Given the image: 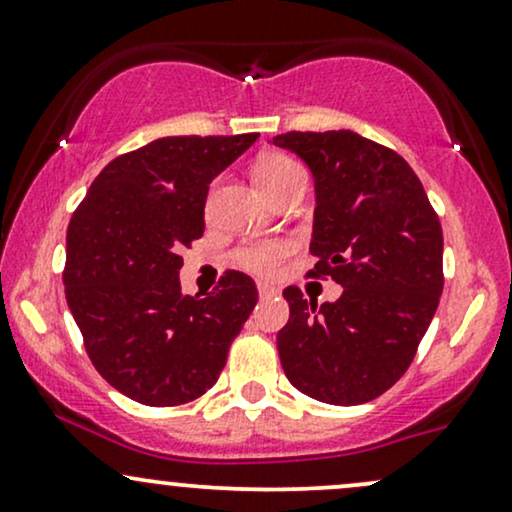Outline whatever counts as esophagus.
Masks as SVG:
<instances>
[{
  "label": "esophagus",
  "mask_w": 512,
  "mask_h": 512,
  "mask_svg": "<svg viewBox=\"0 0 512 512\" xmlns=\"http://www.w3.org/2000/svg\"><path fill=\"white\" fill-rule=\"evenodd\" d=\"M257 291H260V298H272V295L279 293L276 291V286H272V283H267V281L257 283Z\"/></svg>",
  "instance_id": "34e87169"
}]
</instances>
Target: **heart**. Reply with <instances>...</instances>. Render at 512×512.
<instances>
[{"label":"heart","mask_w":512,"mask_h":512,"mask_svg":"<svg viewBox=\"0 0 512 512\" xmlns=\"http://www.w3.org/2000/svg\"><path fill=\"white\" fill-rule=\"evenodd\" d=\"M252 176H255L262 193L269 195L272 190L291 181V178L303 176V171H300V166L295 164L291 157L281 155V152H267V155H262L255 162ZM286 252L288 243H255L240 248L236 257L245 269H250V272H272Z\"/></svg>","instance_id":"obj_1"}]
</instances>
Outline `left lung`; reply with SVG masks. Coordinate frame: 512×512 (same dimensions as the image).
I'll list each match as a JSON object with an SVG mask.
<instances>
[{
	"mask_svg": "<svg viewBox=\"0 0 512 512\" xmlns=\"http://www.w3.org/2000/svg\"><path fill=\"white\" fill-rule=\"evenodd\" d=\"M315 181L312 276H331L336 303L283 291L291 317L276 334L281 367L305 396L360 405L410 367L443 291V233L420 178L389 147L353 131L283 133Z\"/></svg>",
	"mask_w": 512,
	"mask_h": 512,
	"instance_id": "left-lung-1",
	"label": "left lung"
}]
</instances>
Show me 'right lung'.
<instances>
[{"mask_svg":"<svg viewBox=\"0 0 512 512\" xmlns=\"http://www.w3.org/2000/svg\"><path fill=\"white\" fill-rule=\"evenodd\" d=\"M260 133L171 135L116 157L66 233V303L92 365L143 405H181L217 384L257 305L255 281L226 272L214 293L183 295V245L205 231L209 183Z\"/></svg>","mask_w":512,"mask_h":512,"instance_id":"1","label":"right lung"}]
</instances>
